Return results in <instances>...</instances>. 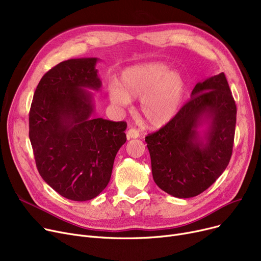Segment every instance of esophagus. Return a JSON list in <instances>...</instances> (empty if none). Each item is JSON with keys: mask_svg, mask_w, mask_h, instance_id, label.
Returning a JSON list of instances; mask_svg holds the SVG:
<instances>
[{"mask_svg": "<svg viewBox=\"0 0 261 261\" xmlns=\"http://www.w3.org/2000/svg\"><path fill=\"white\" fill-rule=\"evenodd\" d=\"M140 138V132L134 129V128H130L128 131H127V139L130 140V139H138Z\"/></svg>", "mask_w": 261, "mask_h": 261, "instance_id": "34e87169", "label": "esophagus"}]
</instances>
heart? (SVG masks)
I'll use <instances>...</instances> for the list:
<instances>
[{"label": "heart", "instance_id": "heart-1", "mask_svg": "<svg viewBox=\"0 0 261 261\" xmlns=\"http://www.w3.org/2000/svg\"><path fill=\"white\" fill-rule=\"evenodd\" d=\"M185 80L160 62H149L126 68L119 84L109 87V99L114 106L125 108L131 98H141L140 112L148 126L167 125L179 112L185 95Z\"/></svg>", "mask_w": 261, "mask_h": 261}]
</instances>
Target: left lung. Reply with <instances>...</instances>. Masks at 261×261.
<instances>
[{"label":"left lung","mask_w":261,"mask_h":261,"mask_svg":"<svg viewBox=\"0 0 261 261\" xmlns=\"http://www.w3.org/2000/svg\"><path fill=\"white\" fill-rule=\"evenodd\" d=\"M237 108L224 73L198 82L174 118L146 143L155 184L176 198L196 197L227 167L235 138ZM209 125L203 138L197 128Z\"/></svg>","instance_id":"8db88e82"}]
</instances>
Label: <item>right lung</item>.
<instances>
[{
	"label": "right lung",
	"instance_id": "obj_1",
	"mask_svg": "<svg viewBox=\"0 0 261 261\" xmlns=\"http://www.w3.org/2000/svg\"><path fill=\"white\" fill-rule=\"evenodd\" d=\"M97 58L60 62L41 78L30 111V140L42 179L62 197L88 201L111 179L126 143V121L92 117V94L101 81Z\"/></svg>",
	"mask_w": 261,
	"mask_h": 261
}]
</instances>
